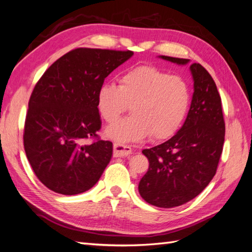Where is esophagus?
<instances>
[{"label": "esophagus", "mask_w": 252, "mask_h": 252, "mask_svg": "<svg viewBox=\"0 0 252 252\" xmlns=\"http://www.w3.org/2000/svg\"><path fill=\"white\" fill-rule=\"evenodd\" d=\"M131 153V149L127 145H124L119 142L113 143V156L114 158H124Z\"/></svg>", "instance_id": "1"}]
</instances>
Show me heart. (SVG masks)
Wrapping results in <instances>:
<instances>
[{"label": "heart", "mask_w": 252, "mask_h": 252, "mask_svg": "<svg viewBox=\"0 0 252 252\" xmlns=\"http://www.w3.org/2000/svg\"><path fill=\"white\" fill-rule=\"evenodd\" d=\"M191 103V88L179 75L152 64L138 65L121 76L119 86L105 83L97 94L102 119L112 124L131 107L132 115L108 128L117 141H139L151 135L165 140L180 129Z\"/></svg>", "instance_id": "heart-1"}]
</instances>
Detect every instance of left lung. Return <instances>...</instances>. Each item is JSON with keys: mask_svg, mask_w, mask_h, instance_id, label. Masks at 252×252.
<instances>
[{"mask_svg": "<svg viewBox=\"0 0 252 252\" xmlns=\"http://www.w3.org/2000/svg\"><path fill=\"white\" fill-rule=\"evenodd\" d=\"M186 64L189 59L161 56ZM194 94L182 128L169 140L142 151L149 169L139 182L145 202L172 208L196 197L217 172L225 136L221 97L209 72L192 63Z\"/></svg>", "mask_w": 252, "mask_h": 252, "instance_id": "8db88e82", "label": "left lung"}]
</instances>
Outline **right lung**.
I'll list each match as a JSON object with an SVG mask.
<instances>
[{"mask_svg": "<svg viewBox=\"0 0 252 252\" xmlns=\"http://www.w3.org/2000/svg\"><path fill=\"white\" fill-rule=\"evenodd\" d=\"M131 50L80 47L44 72L27 111L24 147L44 186L63 195L92 189L112 156V142L101 140L99 88Z\"/></svg>", "mask_w": 252, "mask_h": 252, "instance_id": "right-lung-1", "label": "right lung"}]
</instances>
